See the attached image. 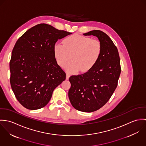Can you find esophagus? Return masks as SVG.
<instances>
[{
    "instance_id": "1",
    "label": "esophagus",
    "mask_w": 146,
    "mask_h": 146,
    "mask_svg": "<svg viewBox=\"0 0 146 146\" xmlns=\"http://www.w3.org/2000/svg\"><path fill=\"white\" fill-rule=\"evenodd\" d=\"M70 76V75L68 74H66V79L68 80V79H69Z\"/></svg>"
}]
</instances>
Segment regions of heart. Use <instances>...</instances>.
I'll list each match as a JSON object with an SVG mask.
<instances>
[{"label":"heart","mask_w":146,"mask_h":146,"mask_svg":"<svg viewBox=\"0 0 146 146\" xmlns=\"http://www.w3.org/2000/svg\"><path fill=\"white\" fill-rule=\"evenodd\" d=\"M63 43L64 45L59 42L54 44V55L60 66L68 62L71 56L72 61L63 66L70 73H76L79 70L82 72H88L100 58L102 46L97 40L74 34L66 38Z\"/></svg>","instance_id":"obj_1"}]
</instances>
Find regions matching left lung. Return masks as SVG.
<instances>
[{"mask_svg":"<svg viewBox=\"0 0 146 146\" xmlns=\"http://www.w3.org/2000/svg\"><path fill=\"white\" fill-rule=\"evenodd\" d=\"M83 35L98 38L102 46L101 55L90 71L70 76L71 88L68 94L75 109L91 112L103 107L116 89L121 73L120 60L116 46L103 31L93 30Z\"/></svg>","mask_w":146,"mask_h":146,"instance_id":"8db88e82","label":"left lung"}]
</instances>
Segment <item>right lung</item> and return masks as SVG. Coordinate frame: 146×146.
Masks as SVG:
<instances>
[{"label": "right lung", "instance_id": "right-lung-1", "mask_svg": "<svg viewBox=\"0 0 146 146\" xmlns=\"http://www.w3.org/2000/svg\"><path fill=\"white\" fill-rule=\"evenodd\" d=\"M71 34L40 23L26 31L16 42L9 63L10 83L17 100L26 108L45 106L55 88L66 79L53 48L58 39Z\"/></svg>", "mask_w": 146, "mask_h": 146}]
</instances>
